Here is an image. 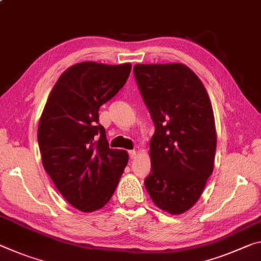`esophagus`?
<instances>
[{"instance_id":"obj_1","label":"esophagus","mask_w":261,"mask_h":261,"mask_svg":"<svg viewBox=\"0 0 261 261\" xmlns=\"http://www.w3.org/2000/svg\"><path fill=\"white\" fill-rule=\"evenodd\" d=\"M129 156H130V159H135L136 156H137V152H136L135 150L129 151Z\"/></svg>"}]
</instances>
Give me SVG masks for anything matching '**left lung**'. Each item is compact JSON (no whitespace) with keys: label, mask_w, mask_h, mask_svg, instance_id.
Listing matches in <instances>:
<instances>
[{"label":"left lung","mask_w":261,"mask_h":261,"mask_svg":"<svg viewBox=\"0 0 261 261\" xmlns=\"http://www.w3.org/2000/svg\"><path fill=\"white\" fill-rule=\"evenodd\" d=\"M134 73L155 127L145 188L158 208L182 214L196 203L214 169L212 103L200 79L184 64H138Z\"/></svg>","instance_id":"8db88e82"}]
</instances>
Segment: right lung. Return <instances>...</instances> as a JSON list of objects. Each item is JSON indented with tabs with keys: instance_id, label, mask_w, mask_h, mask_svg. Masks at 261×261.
Instances as JSON below:
<instances>
[{
	"instance_id": "right-lung-1",
	"label": "right lung",
	"mask_w": 261,
	"mask_h": 261,
	"mask_svg": "<svg viewBox=\"0 0 261 261\" xmlns=\"http://www.w3.org/2000/svg\"><path fill=\"white\" fill-rule=\"evenodd\" d=\"M131 64L85 61L58 79L40 116L43 166L68 203L84 213L101 209L113 196L129 155L113 150L98 109L125 85Z\"/></svg>"
}]
</instances>
